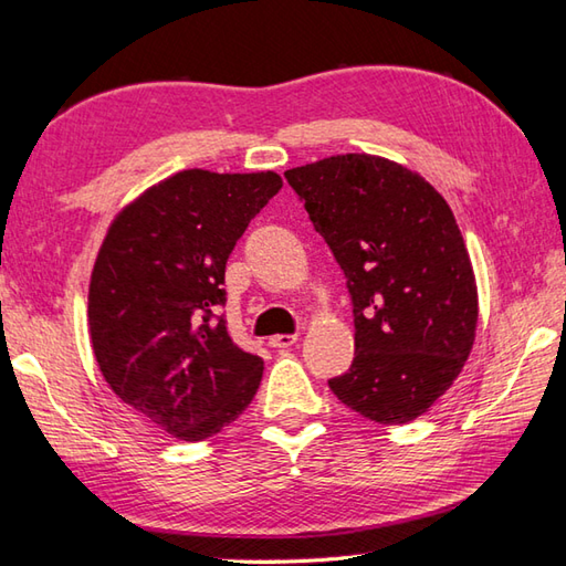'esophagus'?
<instances>
[{
    "instance_id": "esophagus-1",
    "label": "esophagus",
    "mask_w": 566,
    "mask_h": 566,
    "mask_svg": "<svg viewBox=\"0 0 566 566\" xmlns=\"http://www.w3.org/2000/svg\"><path fill=\"white\" fill-rule=\"evenodd\" d=\"M295 342H297V334H273V337L269 339V347L287 349V347H293Z\"/></svg>"
}]
</instances>
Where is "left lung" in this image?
Masks as SVG:
<instances>
[{
	"label": "left lung",
	"mask_w": 566,
	"mask_h": 566,
	"mask_svg": "<svg viewBox=\"0 0 566 566\" xmlns=\"http://www.w3.org/2000/svg\"><path fill=\"white\" fill-rule=\"evenodd\" d=\"M347 279L354 361L332 394L402 424L454 384L479 319L474 269L444 198L394 160L347 154L285 170Z\"/></svg>",
	"instance_id": "8db88e82"
}]
</instances>
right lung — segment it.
<instances>
[{"label": "right lung", "mask_w": 566, "mask_h": 566, "mask_svg": "<svg viewBox=\"0 0 566 566\" xmlns=\"http://www.w3.org/2000/svg\"><path fill=\"white\" fill-rule=\"evenodd\" d=\"M281 176L180 170L114 219L90 281L99 371L126 406L186 442L222 432L261 384L227 332L224 269Z\"/></svg>", "instance_id": "right-lung-1"}]
</instances>
